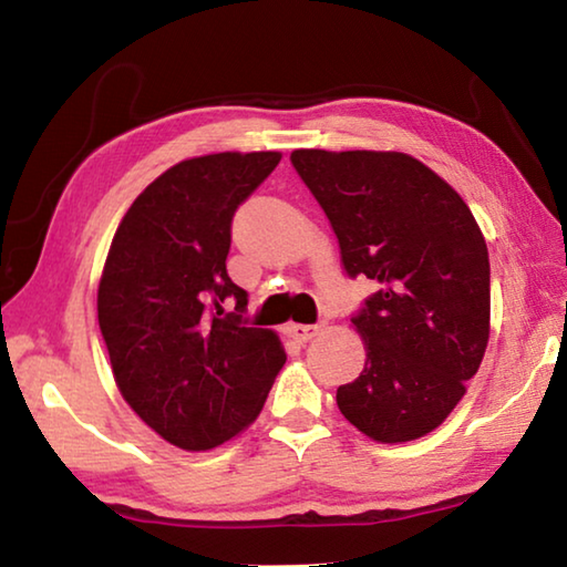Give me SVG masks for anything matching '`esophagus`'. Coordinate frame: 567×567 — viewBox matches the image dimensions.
<instances>
[{"instance_id": "esophagus-1", "label": "esophagus", "mask_w": 567, "mask_h": 567, "mask_svg": "<svg viewBox=\"0 0 567 567\" xmlns=\"http://www.w3.org/2000/svg\"><path fill=\"white\" fill-rule=\"evenodd\" d=\"M320 324H300V322H292L290 328H287V332H290V338L297 340V342H307L312 340L315 334H318Z\"/></svg>"}]
</instances>
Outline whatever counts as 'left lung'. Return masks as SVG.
<instances>
[{"instance_id":"left-lung-1","label":"left lung","mask_w":567,"mask_h":567,"mask_svg":"<svg viewBox=\"0 0 567 567\" xmlns=\"http://www.w3.org/2000/svg\"><path fill=\"white\" fill-rule=\"evenodd\" d=\"M338 235L344 272L378 282L352 318L364 340L338 408L378 443L433 433L465 395L491 338L487 245L463 197L402 152L295 150Z\"/></svg>"}]
</instances>
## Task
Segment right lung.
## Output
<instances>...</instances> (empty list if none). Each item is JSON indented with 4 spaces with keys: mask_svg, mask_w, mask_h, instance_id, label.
I'll use <instances>...</instances> for the list:
<instances>
[{
    "mask_svg": "<svg viewBox=\"0 0 567 567\" xmlns=\"http://www.w3.org/2000/svg\"><path fill=\"white\" fill-rule=\"evenodd\" d=\"M280 159L219 152L162 172L104 262L97 318L114 382L159 437L192 453L243 433L287 360L272 330L245 322L247 292L225 265L237 207Z\"/></svg>",
    "mask_w": 567,
    "mask_h": 567,
    "instance_id": "right-lung-1",
    "label": "right lung"
}]
</instances>
